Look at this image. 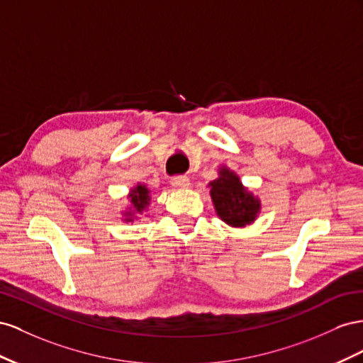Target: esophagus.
Wrapping results in <instances>:
<instances>
[{"mask_svg":"<svg viewBox=\"0 0 363 363\" xmlns=\"http://www.w3.org/2000/svg\"><path fill=\"white\" fill-rule=\"evenodd\" d=\"M170 184L174 190H185L190 187V179L187 176H174V178H172Z\"/></svg>","mask_w":363,"mask_h":363,"instance_id":"obj_1","label":"esophagus"}]
</instances>
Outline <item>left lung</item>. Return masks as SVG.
Returning a JSON list of instances; mask_svg holds the SVG:
<instances>
[{"label": "left lung", "instance_id": "1", "mask_svg": "<svg viewBox=\"0 0 363 363\" xmlns=\"http://www.w3.org/2000/svg\"><path fill=\"white\" fill-rule=\"evenodd\" d=\"M217 178L208 184L217 217L233 228H245L262 213V201L245 187L240 176L226 165H220Z\"/></svg>", "mask_w": 363, "mask_h": 363}]
</instances>
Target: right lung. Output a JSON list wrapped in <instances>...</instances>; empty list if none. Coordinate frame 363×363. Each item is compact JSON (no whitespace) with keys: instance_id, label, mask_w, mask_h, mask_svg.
I'll use <instances>...</instances> for the list:
<instances>
[{"instance_id":"1","label":"right lung","mask_w":363,"mask_h":363,"mask_svg":"<svg viewBox=\"0 0 363 363\" xmlns=\"http://www.w3.org/2000/svg\"><path fill=\"white\" fill-rule=\"evenodd\" d=\"M128 199L129 203L126 208L121 211V220L124 223H133L135 220L140 219V216H144V213L147 211L149 205H150V190L147 189L146 184H137L129 190L128 193Z\"/></svg>"}]
</instances>
